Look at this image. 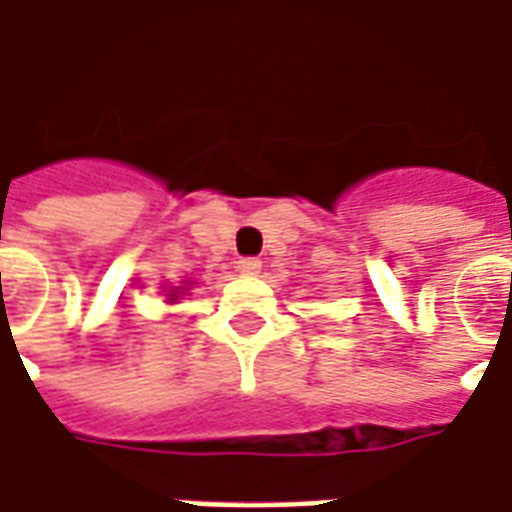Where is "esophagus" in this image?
Wrapping results in <instances>:
<instances>
[{
  "mask_svg": "<svg viewBox=\"0 0 512 512\" xmlns=\"http://www.w3.org/2000/svg\"><path fill=\"white\" fill-rule=\"evenodd\" d=\"M235 268H238L244 277H255V274H260V260H257V257H241Z\"/></svg>",
  "mask_w": 512,
  "mask_h": 512,
  "instance_id": "1",
  "label": "esophagus"
}]
</instances>
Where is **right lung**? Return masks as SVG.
<instances>
[{
	"label": "right lung",
	"mask_w": 512,
	"mask_h": 512,
	"mask_svg": "<svg viewBox=\"0 0 512 512\" xmlns=\"http://www.w3.org/2000/svg\"><path fill=\"white\" fill-rule=\"evenodd\" d=\"M180 293H182V288H174V291L169 293V299H171V302H174V299H177V296H180Z\"/></svg>",
	"instance_id": "right-lung-1"
}]
</instances>
